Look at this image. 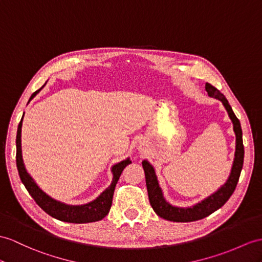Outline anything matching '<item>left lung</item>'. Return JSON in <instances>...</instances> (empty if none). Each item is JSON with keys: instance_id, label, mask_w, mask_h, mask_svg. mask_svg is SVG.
Listing matches in <instances>:
<instances>
[{"instance_id": "8db88e82", "label": "left lung", "mask_w": 262, "mask_h": 262, "mask_svg": "<svg viewBox=\"0 0 262 262\" xmlns=\"http://www.w3.org/2000/svg\"><path fill=\"white\" fill-rule=\"evenodd\" d=\"M206 91L209 97L214 98L222 102L223 106H225V109L228 112L229 118L232 121L233 131L235 135V151L230 174H229L226 183L216 190L215 192L207 196L206 199L195 203L192 207H177L171 205L169 201L165 200L162 189L160 187V184H159L155 168H153V165L148 160H143L142 167L145 174V183L146 189H148L150 205L152 209L155 210V212L165 220L173 222H191L206 218V216L213 213L225 205L229 200V198L233 193L235 187H237V183L242 170V165H244L245 157L240 121L235 117V114L233 113L231 106L229 104V102L225 95H223L219 90H216V89L210 84V83H206Z\"/></svg>"}]
</instances>
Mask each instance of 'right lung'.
<instances>
[{
	"mask_svg": "<svg viewBox=\"0 0 262 262\" xmlns=\"http://www.w3.org/2000/svg\"><path fill=\"white\" fill-rule=\"evenodd\" d=\"M44 85L31 95L29 102L42 90ZM22 121H23V117L20 121V123H18L17 133H16V167H17V171H18V174H20L22 183L24 184V187L27 188L29 193L31 194L32 198H33L34 201L48 214H50L51 216H53V218L60 221L70 222V223H88V222H95L103 219L110 211V208L112 206V198L114 193V189H116L119 178L121 173H122L123 169L127 164L131 163L130 158H126L125 160L113 165L111 168V172L113 176L112 182L110 186L97 198V199H94L91 202H88L85 205H79V206L68 205V203L53 199L52 196H50L48 193L44 192V191L35 183L33 178L29 174L27 169H25L23 158H22V149H21Z\"/></svg>",
	"mask_w": 262,
	"mask_h": 262,
	"instance_id": "right-lung-1",
	"label": "right lung"
}]
</instances>
